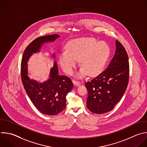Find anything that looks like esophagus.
I'll return each mask as SVG.
<instances>
[{
  "instance_id": "1",
  "label": "esophagus",
  "mask_w": 147,
  "mask_h": 147,
  "mask_svg": "<svg viewBox=\"0 0 147 147\" xmlns=\"http://www.w3.org/2000/svg\"><path fill=\"white\" fill-rule=\"evenodd\" d=\"M72 82H73V83L74 84V85H75V86H79L80 85V82H79V81H77L76 80H73Z\"/></svg>"
}]
</instances>
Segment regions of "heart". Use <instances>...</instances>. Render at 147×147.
<instances>
[{"mask_svg":"<svg viewBox=\"0 0 147 147\" xmlns=\"http://www.w3.org/2000/svg\"><path fill=\"white\" fill-rule=\"evenodd\" d=\"M67 51L59 55V61L63 70L71 74L79 60L82 66L78 76L82 78L88 74L93 76L100 74L103 69L110 56V48L103 41H98L94 38H80L70 41Z\"/></svg>","mask_w":147,"mask_h":147,"instance_id":"heart-1","label":"heart"}]
</instances>
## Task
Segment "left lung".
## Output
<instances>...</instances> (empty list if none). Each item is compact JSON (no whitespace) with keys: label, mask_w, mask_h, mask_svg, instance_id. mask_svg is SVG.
<instances>
[{"label":"left lung","mask_w":147,"mask_h":147,"mask_svg":"<svg viewBox=\"0 0 147 147\" xmlns=\"http://www.w3.org/2000/svg\"><path fill=\"white\" fill-rule=\"evenodd\" d=\"M115 45V55L108 67L85 84L88 91L86 105L92 113L103 114L112 110L126 90L129 77L128 56L118 40Z\"/></svg>","instance_id":"1"}]
</instances>
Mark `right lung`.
I'll list each match as a JSON object with an SVG mask.
<instances>
[{
    "label": "right lung",
    "instance_id": "obj_1",
    "mask_svg": "<svg viewBox=\"0 0 147 147\" xmlns=\"http://www.w3.org/2000/svg\"><path fill=\"white\" fill-rule=\"evenodd\" d=\"M59 37V34H53L37 38L26 47L21 61V79L24 88L36 108L48 115H57L65 109L66 95L72 89L73 83L68 76L58 74L56 61L51 68L49 79L42 83L29 78L27 64L33 53L40 51L42 44L53 42ZM53 57H55V54Z\"/></svg>",
    "mask_w": 147,
    "mask_h": 147
}]
</instances>
